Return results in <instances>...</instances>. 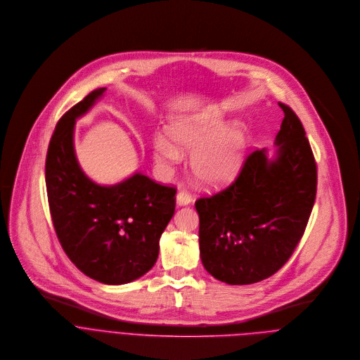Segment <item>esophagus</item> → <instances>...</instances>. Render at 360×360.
Returning a JSON list of instances; mask_svg holds the SVG:
<instances>
[{"label": "esophagus", "mask_w": 360, "mask_h": 360, "mask_svg": "<svg viewBox=\"0 0 360 360\" xmlns=\"http://www.w3.org/2000/svg\"><path fill=\"white\" fill-rule=\"evenodd\" d=\"M176 201H177V205H187L193 201V197L187 190H181V191L177 193Z\"/></svg>", "instance_id": "34e87169"}]
</instances>
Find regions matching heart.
Listing matches in <instances>:
<instances>
[{"label":"heart","instance_id":"obj_1","mask_svg":"<svg viewBox=\"0 0 360 360\" xmlns=\"http://www.w3.org/2000/svg\"><path fill=\"white\" fill-rule=\"evenodd\" d=\"M170 137L158 136L153 141V156L162 167H170L181 158L180 150L192 152L191 170L198 181L219 187L233 181L240 173L245 150L247 133L243 126L227 127L221 109L211 108L180 119L167 129Z\"/></svg>","mask_w":360,"mask_h":360}]
</instances>
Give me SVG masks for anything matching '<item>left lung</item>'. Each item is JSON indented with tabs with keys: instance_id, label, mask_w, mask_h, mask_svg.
I'll list each match as a JSON object with an SVG mask.
<instances>
[{
	"instance_id": "left-lung-1",
	"label": "left lung",
	"mask_w": 360,
	"mask_h": 360,
	"mask_svg": "<svg viewBox=\"0 0 360 360\" xmlns=\"http://www.w3.org/2000/svg\"><path fill=\"white\" fill-rule=\"evenodd\" d=\"M276 156L255 150L223 191L195 201L204 268L230 285L274 275L290 259L307 229L316 195V163L305 129L285 103Z\"/></svg>"
}]
</instances>
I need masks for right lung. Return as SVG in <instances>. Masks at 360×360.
I'll use <instances>...</instances> for the list:
<instances>
[{
  "mask_svg": "<svg viewBox=\"0 0 360 360\" xmlns=\"http://www.w3.org/2000/svg\"><path fill=\"white\" fill-rule=\"evenodd\" d=\"M105 91H92L59 119L48 146L45 181L53 229L69 259L95 281L120 285L145 275L158 261L176 188L141 173L99 186L82 172L74 148L75 120Z\"/></svg>",
  "mask_w": 360,
  "mask_h": 360,
  "instance_id": "1",
  "label": "right lung"
}]
</instances>
